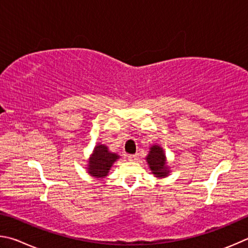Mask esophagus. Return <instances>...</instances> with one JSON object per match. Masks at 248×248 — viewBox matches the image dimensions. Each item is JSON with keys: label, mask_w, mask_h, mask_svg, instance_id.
<instances>
[{"label": "esophagus", "mask_w": 248, "mask_h": 248, "mask_svg": "<svg viewBox=\"0 0 248 248\" xmlns=\"http://www.w3.org/2000/svg\"><path fill=\"white\" fill-rule=\"evenodd\" d=\"M127 159L129 160V161H137L138 160V155H129Z\"/></svg>", "instance_id": "34e87169"}]
</instances>
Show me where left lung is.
Masks as SVG:
<instances>
[{
    "label": "left lung",
    "instance_id": "8db88e82",
    "mask_svg": "<svg viewBox=\"0 0 248 248\" xmlns=\"http://www.w3.org/2000/svg\"><path fill=\"white\" fill-rule=\"evenodd\" d=\"M146 161L148 163L150 171L155 177L164 179L170 175L171 170L168 164L163 148L160 145H153L149 148V154L147 155Z\"/></svg>",
    "mask_w": 248,
    "mask_h": 248
}]
</instances>
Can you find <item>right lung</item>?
I'll list each match as a JSON object with an SVG mask.
<instances>
[{"label":"right lung","instance_id":"add662e5","mask_svg":"<svg viewBox=\"0 0 248 248\" xmlns=\"http://www.w3.org/2000/svg\"><path fill=\"white\" fill-rule=\"evenodd\" d=\"M120 159V155L115 153H111L106 145L97 144L94 146L93 154L87 160V173L97 180L104 179L108 176L113 163Z\"/></svg>","mask_w":248,"mask_h":248}]
</instances>
